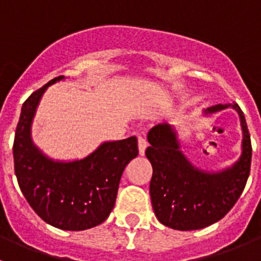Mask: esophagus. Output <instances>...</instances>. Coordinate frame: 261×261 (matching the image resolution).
<instances>
[{"instance_id":"obj_1","label":"esophagus","mask_w":261,"mask_h":261,"mask_svg":"<svg viewBox=\"0 0 261 261\" xmlns=\"http://www.w3.org/2000/svg\"><path fill=\"white\" fill-rule=\"evenodd\" d=\"M137 141H138V151H140V155H144L145 150H146V147H147L146 138H145L144 136H138Z\"/></svg>"}]
</instances>
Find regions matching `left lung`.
I'll use <instances>...</instances> for the list:
<instances>
[{"label": "left lung", "instance_id": "left-lung-1", "mask_svg": "<svg viewBox=\"0 0 261 261\" xmlns=\"http://www.w3.org/2000/svg\"><path fill=\"white\" fill-rule=\"evenodd\" d=\"M234 107L243 129V153L237 165L221 174L193 170L179 150L167 125H155L147 133L150 146L145 154L153 166L150 197L159 222L175 230H197L220 221L229 213L243 192L251 168L250 132L243 111L237 103L217 105L208 112Z\"/></svg>", "mask_w": 261, "mask_h": 261}]
</instances>
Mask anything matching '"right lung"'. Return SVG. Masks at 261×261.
<instances>
[{"instance_id":"1","label":"right lung","mask_w":261,"mask_h":261,"mask_svg":"<svg viewBox=\"0 0 261 261\" xmlns=\"http://www.w3.org/2000/svg\"><path fill=\"white\" fill-rule=\"evenodd\" d=\"M62 78L50 80L23 103L14 137V171L23 196L41 220L59 229L80 231L110 216L124 168L138 155L137 138L106 142L77 162L45 158L32 145L30 126L41 94Z\"/></svg>"}]
</instances>
